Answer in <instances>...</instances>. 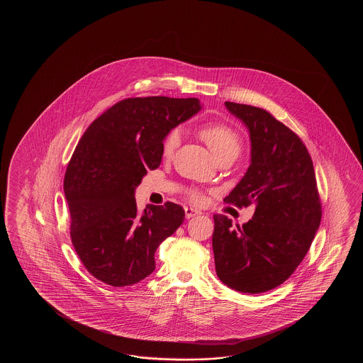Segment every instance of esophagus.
<instances>
[{
  "label": "esophagus",
  "instance_id": "1",
  "mask_svg": "<svg viewBox=\"0 0 363 363\" xmlns=\"http://www.w3.org/2000/svg\"><path fill=\"white\" fill-rule=\"evenodd\" d=\"M185 211V216L188 218V219H191V218H193V216H200L201 211H199V210H196V208H184Z\"/></svg>",
  "mask_w": 363,
  "mask_h": 363
}]
</instances>
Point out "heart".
Wrapping results in <instances>:
<instances>
[{
    "instance_id": "obj_1",
    "label": "heart",
    "mask_w": 363,
    "mask_h": 363,
    "mask_svg": "<svg viewBox=\"0 0 363 363\" xmlns=\"http://www.w3.org/2000/svg\"><path fill=\"white\" fill-rule=\"evenodd\" d=\"M199 133L201 139L208 144V147L216 158L232 155V153L239 155L241 140H240L239 133L230 125L223 123H208L201 127ZM180 141H182L180 130L175 128L169 132L163 141V155L171 157L174 155L180 145ZM191 196L194 201L201 200V196L197 192H193Z\"/></svg>"
}]
</instances>
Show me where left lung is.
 <instances>
[{"label":"left lung","instance_id":"8db88e82","mask_svg":"<svg viewBox=\"0 0 363 363\" xmlns=\"http://www.w3.org/2000/svg\"><path fill=\"white\" fill-rule=\"evenodd\" d=\"M224 105L250 136V166L224 201L255 203V211L241 227L214 216L216 275L241 294H263L294 274L319 228L315 172L302 140L269 111L228 101Z\"/></svg>","mask_w":363,"mask_h":363}]
</instances>
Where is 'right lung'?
<instances>
[{"label": "right lung", "instance_id": "1", "mask_svg": "<svg viewBox=\"0 0 363 363\" xmlns=\"http://www.w3.org/2000/svg\"><path fill=\"white\" fill-rule=\"evenodd\" d=\"M200 110L199 99H125L85 130L63 191L72 245L94 278L132 286L155 271L157 247L178 230L185 213L172 202L139 213L135 189L161 164L167 133Z\"/></svg>", "mask_w": 363, "mask_h": 363}]
</instances>
